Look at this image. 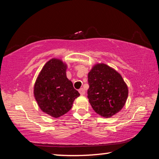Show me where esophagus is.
Listing matches in <instances>:
<instances>
[{
	"instance_id": "34e87169",
	"label": "esophagus",
	"mask_w": 159,
	"mask_h": 159,
	"mask_svg": "<svg viewBox=\"0 0 159 159\" xmlns=\"http://www.w3.org/2000/svg\"><path fill=\"white\" fill-rule=\"evenodd\" d=\"M79 93H80V94L81 95H85V90L83 89V88H80V89H79Z\"/></svg>"
}]
</instances>
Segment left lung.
I'll list each match as a JSON object with an SVG mask.
<instances>
[{
	"instance_id": "obj_1",
	"label": "left lung",
	"mask_w": 159,
	"mask_h": 159,
	"mask_svg": "<svg viewBox=\"0 0 159 159\" xmlns=\"http://www.w3.org/2000/svg\"><path fill=\"white\" fill-rule=\"evenodd\" d=\"M88 98L97 114L110 118L120 111L128 89L120 74L105 64H98L88 73Z\"/></svg>"
}]
</instances>
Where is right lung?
Masks as SVG:
<instances>
[{
	"mask_svg": "<svg viewBox=\"0 0 159 159\" xmlns=\"http://www.w3.org/2000/svg\"><path fill=\"white\" fill-rule=\"evenodd\" d=\"M66 64L52 59L45 64L34 85V94L43 111L54 118L68 112L80 95L66 78Z\"/></svg>",
	"mask_w": 159,
	"mask_h": 159,
	"instance_id": "add662e5",
	"label": "right lung"
}]
</instances>
